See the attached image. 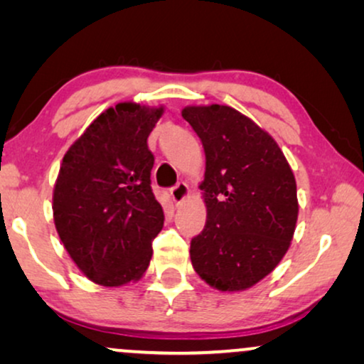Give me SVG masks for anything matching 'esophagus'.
I'll return each instance as SVG.
<instances>
[{
  "label": "esophagus",
  "mask_w": 364,
  "mask_h": 364,
  "mask_svg": "<svg viewBox=\"0 0 364 364\" xmlns=\"http://www.w3.org/2000/svg\"><path fill=\"white\" fill-rule=\"evenodd\" d=\"M171 196L173 198V202H176L177 205H178V203H182L187 198V196H188V186H187L186 182L176 183V186L171 188Z\"/></svg>",
  "instance_id": "1"
}]
</instances>
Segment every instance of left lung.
Listing matches in <instances>:
<instances>
[{
    "label": "left lung",
    "instance_id": "8db88e82",
    "mask_svg": "<svg viewBox=\"0 0 364 364\" xmlns=\"http://www.w3.org/2000/svg\"><path fill=\"white\" fill-rule=\"evenodd\" d=\"M182 117L205 152L207 222L191 242L193 270L217 290H247L290 247L298 218L295 176L270 134L235 109L191 106Z\"/></svg>",
    "mask_w": 364,
    "mask_h": 364
}]
</instances>
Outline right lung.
Masks as SVG:
<instances>
[{
	"instance_id": "right-lung-1",
	"label": "right lung",
	"mask_w": 364,
	"mask_h": 364,
	"mask_svg": "<svg viewBox=\"0 0 364 364\" xmlns=\"http://www.w3.org/2000/svg\"><path fill=\"white\" fill-rule=\"evenodd\" d=\"M162 111L134 102L109 107L63 159L53 196L54 223L69 257L99 285L139 280L162 230L147 147Z\"/></svg>"
}]
</instances>
